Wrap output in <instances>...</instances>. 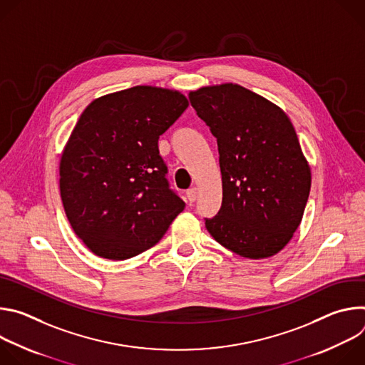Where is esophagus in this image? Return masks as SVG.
<instances>
[{
	"label": "esophagus",
	"mask_w": 365,
	"mask_h": 365,
	"mask_svg": "<svg viewBox=\"0 0 365 365\" xmlns=\"http://www.w3.org/2000/svg\"><path fill=\"white\" fill-rule=\"evenodd\" d=\"M186 197H187V200H189V202H195V200H196V197H197V190H196V187L189 189V190L186 192Z\"/></svg>",
	"instance_id": "esophagus-1"
}]
</instances>
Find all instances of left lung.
Segmentation results:
<instances>
[{
	"label": "left lung",
	"mask_w": 365,
	"mask_h": 365,
	"mask_svg": "<svg viewBox=\"0 0 365 365\" xmlns=\"http://www.w3.org/2000/svg\"><path fill=\"white\" fill-rule=\"evenodd\" d=\"M189 101L220 151L222 205L205 218L206 230L242 257L274 255L297 230L310 192V169L290 120L234 83L200 88Z\"/></svg>",
	"instance_id": "left-lung-1"
}]
</instances>
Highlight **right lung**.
<instances>
[{"instance_id": "right-lung-1", "label": "right lung", "mask_w": 365, "mask_h": 365, "mask_svg": "<svg viewBox=\"0 0 365 365\" xmlns=\"http://www.w3.org/2000/svg\"><path fill=\"white\" fill-rule=\"evenodd\" d=\"M187 99L134 86L92 101L61 159V196L75 234L96 255L131 258L154 244L183 211L159 151L160 135Z\"/></svg>"}]
</instances>
